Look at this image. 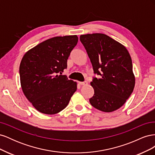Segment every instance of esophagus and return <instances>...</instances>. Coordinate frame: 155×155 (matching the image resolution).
I'll use <instances>...</instances> for the list:
<instances>
[{"label": "esophagus", "instance_id": "obj_1", "mask_svg": "<svg viewBox=\"0 0 155 155\" xmlns=\"http://www.w3.org/2000/svg\"><path fill=\"white\" fill-rule=\"evenodd\" d=\"M78 83H79V85H86L87 84V81H84V82L79 81V82H78Z\"/></svg>", "mask_w": 155, "mask_h": 155}]
</instances>
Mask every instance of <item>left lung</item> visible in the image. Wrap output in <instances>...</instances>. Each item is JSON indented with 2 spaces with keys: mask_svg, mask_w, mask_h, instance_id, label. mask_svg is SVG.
<instances>
[{
  "mask_svg": "<svg viewBox=\"0 0 155 155\" xmlns=\"http://www.w3.org/2000/svg\"><path fill=\"white\" fill-rule=\"evenodd\" d=\"M80 41L92 63L94 90L90 98L92 106L110 112L122 106L132 94L135 85L132 59L124 45L103 34L81 35Z\"/></svg>",
  "mask_w": 155,
  "mask_h": 155,
  "instance_id": "obj_1",
  "label": "left lung"
}]
</instances>
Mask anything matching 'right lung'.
I'll list each match as a JSON object with an SVG mask.
<instances>
[{
  "mask_svg": "<svg viewBox=\"0 0 155 155\" xmlns=\"http://www.w3.org/2000/svg\"><path fill=\"white\" fill-rule=\"evenodd\" d=\"M78 42L77 35L55 37L30 49L19 67L22 90L35 109L46 114L63 110L77 90V83L62 75Z\"/></svg>",
  "mask_w": 155,
  "mask_h": 155,
  "instance_id": "obj_1",
  "label": "right lung"
}]
</instances>
